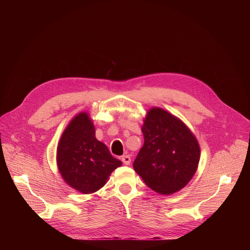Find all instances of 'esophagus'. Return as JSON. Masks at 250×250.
<instances>
[{
  "label": "esophagus",
  "mask_w": 250,
  "mask_h": 250,
  "mask_svg": "<svg viewBox=\"0 0 250 250\" xmlns=\"http://www.w3.org/2000/svg\"><path fill=\"white\" fill-rule=\"evenodd\" d=\"M121 159H122V161H123L124 164H125V165H129V164H130L131 159H130L129 155H124V156H122Z\"/></svg>",
  "instance_id": "1"
}]
</instances>
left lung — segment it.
<instances>
[{"label":"left lung","instance_id":"left-lung-1","mask_svg":"<svg viewBox=\"0 0 250 250\" xmlns=\"http://www.w3.org/2000/svg\"><path fill=\"white\" fill-rule=\"evenodd\" d=\"M145 145L133 162L135 172L157 193L173 194L194 176L200 146L190 129L168 112L153 108L142 125Z\"/></svg>","mask_w":250,"mask_h":250}]
</instances>
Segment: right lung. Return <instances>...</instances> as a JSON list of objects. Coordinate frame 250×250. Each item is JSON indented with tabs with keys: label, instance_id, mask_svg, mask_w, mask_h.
I'll list each match as a JSON object with an SVG mask.
<instances>
[{
	"label": "right lung",
	"instance_id": "obj_1",
	"mask_svg": "<svg viewBox=\"0 0 250 250\" xmlns=\"http://www.w3.org/2000/svg\"><path fill=\"white\" fill-rule=\"evenodd\" d=\"M57 165L65 182L83 194L101 189L122 165L95 136L88 114L77 115L64 130L57 147Z\"/></svg>",
	"mask_w": 250,
	"mask_h": 250
}]
</instances>
